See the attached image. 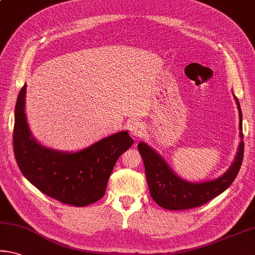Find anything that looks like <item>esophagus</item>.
<instances>
[{
    "mask_svg": "<svg viewBox=\"0 0 255 255\" xmlns=\"http://www.w3.org/2000/svg\"><path fill=\"white\" fill-rule=\"evenodd\" d=\"M129 130H130V134L136 137H142L145 132L144 125L139 121H132V123L129 125Z\"/></svg>",
    "mask_w": 255,
    "mask_h": 255,
    "instance_id": "esophagus-1",
    "label": "esophagus"
}]
</instances>
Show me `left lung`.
<instances>
[{"instance_id":"left-lung-1","label":"left lung","mask_w":255,"mask_h":255,"mask_svg":"<svg viewBox=\"0 0 255 255\" xmlns=\"http://www.w3.org/2000/svg\"><path fill=\"white\" fill-rule=\"evenodd\" d=\"M235 100L240 111L242 130L241 106L236 98ZM241 137L243 138L242 132ZM138 151L143 157L149 193L156 204L168 210H187L208 203L232 185L243 162L244 142H241L236 159L227 172L219 178L204 183H189L177 177L162 157L143 142L138 144Z\"/></svg>"}]
</instances>
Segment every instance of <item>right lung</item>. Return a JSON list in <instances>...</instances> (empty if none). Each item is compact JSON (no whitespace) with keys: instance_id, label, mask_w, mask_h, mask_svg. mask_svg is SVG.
<instances>
[{"instance_id":"right-lung-1","label":"right lung","mask_w":255,"mask_h":255,"mask_svg":"<svg viewBox=\"0 0 255 255\" xmlns=\"http://www.w3.org/2000/svg\"><path fill=\"white\" fill-rule=\"evenodd\" d=\"M26 85L14 110L13 152L22 175L40 192L64 204L86 207L106 194L113 167L134 139L119 131L75 153L46 148L31 136L25 115Z\"/></svg>"}]
</instances>
